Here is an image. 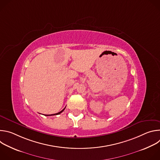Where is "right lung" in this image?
Segmentation results:
<instances>
[{"instance_id": "1", "label": "right lung", "mask_w": 160, "mask_h": 160, "mask_svg": "<svg viewBox=\"0 0 160 160\" xmlns=\"http://www.w3.org/2000/svg\"><path fill=\"white\" fill-rule=\"evenodd\" d=\"M64 109H65V108L62 110V111H61L60 112H57V113H56V114H52V115H45V116H52V115H59L60 113H61L64 110Z\"/></svg>"}]
</instances>
